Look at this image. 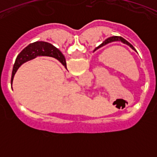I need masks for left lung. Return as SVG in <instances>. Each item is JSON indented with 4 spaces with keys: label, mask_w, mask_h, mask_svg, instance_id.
<instances>
[{
    "label": "left lung",
    "mask_w": 157,
    "mask_h": 157,
    "mask_svg": "<svg viewBox=\"0 0 157 157\" xmlns=\"http://www.w3.org/2000/svg\"><path fill=\"white\" fill-rule=\"evenodd\" d=\"M112 41H121V42L124 43V44H126V45H129V46H130V48H132L133 50L136 51V49H135V48H134V47L133 46V45H131V44H130V42H128V41H127V40L124 39V38H123V37H120V36H113V37H109V38H108V39L106 40V41H105V42L102 43V44H101V45H100L99 46L97 47V48H95V50H97V49H98V48H99L100 47L102 46V45H105V44H108V43H109V42H112ZM95 50H94V51H95Z\"/></svg>",
    "instance_id": "1"
}]
</instances>
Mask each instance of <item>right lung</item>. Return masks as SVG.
<instances>
[{
	"mask_svg": "<svg viewBox=\"0 0 157 157\" xmlns=\"http://www.w3.org/2000/svg\"><path fill=\"white\" fill-rule=\"evenodd\" d=\"M40 56H52V57L56 58L67 69L66 60H65L64 56L57 48L53 46L50 43L45 42V41H35L23 48L16 57V62L14 63L13 69H12L11 83L12 84L14 75L19 67L25 62Z\"/></svg>",
	"mask_w": 157,
	"mask_h": 157,
	"instance_id": "add662e5",
	"label": "right lung"
}]
</instances>
